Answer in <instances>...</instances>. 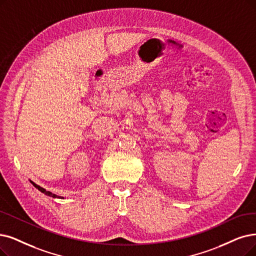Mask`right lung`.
Segmentation results:
<instances>
[{"label": "right lung", "instance_id": "1", "mask_svg": "<svg viewBox=\"0 0 256 256\" xmlns=\"http://www.w3.org/2000/svg\"><path fill=\"white\" fill-rule=\"evenodd\" d=\"M30 182H32V185L36 188V189H38L40 192H43L44 194H46V196H50V198H60V196H56V194H54V193H51L50 191H47L46 189H44L43 187H40V186H38V185H36V182H34L32 180H30Z\"/></svg>", "mask_w": 256, "mask_h": 256}]
</instances>
